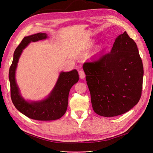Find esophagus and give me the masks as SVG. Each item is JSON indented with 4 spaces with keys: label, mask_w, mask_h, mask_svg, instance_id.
Wrapping results in <instances>:
<instances>
[{
    "label": "esophagus",
    "mask_w": 153,
    "mask_h": 153,
    "mask_svg": "<svg viewBox=\"0 0 153 153\" xmlns=\"http://www.w3.org/2000/svg\"><path fill=\"white\" fill-rule=\"evenodd\" d=\"M78 73H79V76L81 79H84L85 76L84 71L83 70H80V71H79V72H78Z\"/></svg>",
    "instance_id": "1"
}]
</instances>
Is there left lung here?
I'll list each match as a JSON object with an SVG mask.
<instances>
[{"instance_id": "8db88e82", "label": "left lung", "mask_w": 153, "mask_h": 153, "mask_svg": "<svg viewBox=\"0 0 153 153\" xmlns=\"http://www.w3.org/2000/svg\"><path fill=\"white\" fill-rule=\"evenodd\" d=\"M94 112L114 117L131 110L142 95L143 68L137 46L127 32L115 39L111 52L83 65Z\"/></svg>"}]
</instances>
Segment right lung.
Here are the masks:
<instances>
[{"mask_svg": "<svg viewBox=\"0 0 153 153\" xmlns=\"http://www.w3.org/2000/svg\"><path fill=\"white\" fill-rule=\"evenodd\" d=\"M47 38V34L41 32L25 37L14 52L13 62L9 71L11 98L13 105L27 117L38 121H53L62 117L68 108L69 91L79 80L76 69L69 72H61L53 89L46 99L40 101L28 102L22 98L15 80L18 59L23 50L30 42Z\"/></svg>", "mask_w": 153, "mask_h": 153, "instance_id": "right-lung-1", "label": "right lung"}]
</instances>
